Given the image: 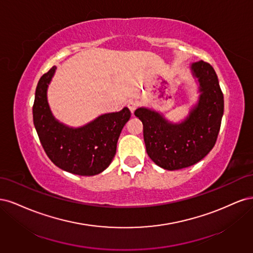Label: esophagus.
I'll return each mask as SVG.
<instances>
[{
	"label": "esophagus",
	"instance_id": "1",
	"mask_svg": "<svg viewBox=\"0 0 253 253\" xmlns=\"http://www.w3.org/2000/svg\"><path fill=\"white\" fill-rule=\"evenodd\" d=\"M127 106H128V109H129V111H131L132 113H134V111L138 108V103H137L136 101H129L128 103H127Z\"/></svg>",
	"mask_w": 253,
	"mask_h": 253
}]
</instances>
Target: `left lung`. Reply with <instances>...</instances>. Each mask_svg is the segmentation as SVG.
Returning <instances> with one entry per match:
<instances>
[{
	"instance_id": "1",
	"label": "left lung",
	"mask_w": 253,
	"mask_h": 253,
	"mask_svg": "<svg viewBox=\"0 0 253 253\" xmlns=\"http://www.w3.org/2000/svg\"><path fill=\"white\" fill-rule=\"evenodd\" d=\"M201 84L200 102L179 125L169 124L158 113L137 109L135 116L143 125L148 155L166 170L193 166L213 149L224 113V96L214 68L201 60L191 66Z\"/></svg>"
}]
</instances>
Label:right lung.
Masks as SVG:
<instances>
[{"mask_svg": "<svg viewBox=\"0 0 253 253\" xmlns=\"http://www.w3.org/2000/svg\"><path fill=\"white\" fill-rule=\"evenodd\" d=\"M55 71L56 66H52L44 74L36 88L33 116L42 147L51 162L66 172L82 176L101 173L116 154L121 129L131 118V111L125 108L101 115L79 128L59 124L50 113L46 97Z\"/></svg>", "mask_w": 253, "mask_h": 253, "instance_id": "right-lung-1", "label": "right lung"}]
</instances>
